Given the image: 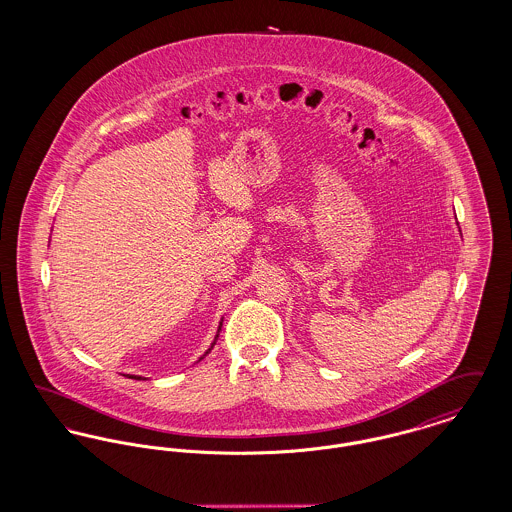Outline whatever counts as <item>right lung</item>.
I'll use <instances>...</instances> for the list:
<instances>
[{"instance_id":"add662e5","label":"right lung","mask_w":512,"mask_h":512,"mask_svg":"<svg viewBox=\"0 0 512 512\" xmlns=\"http://www.w3.org/2000/svg\"><path fill=\"white\" fill-rule=\"evenodd\" d=\"M217 338H219V336H217ZM211 349H213V345H211ZM211 349H209V351H211ZM209 351H207V353H209ZM130 378H134V380H142L140 376H130Z\"/></svg>"}]
</instances>
